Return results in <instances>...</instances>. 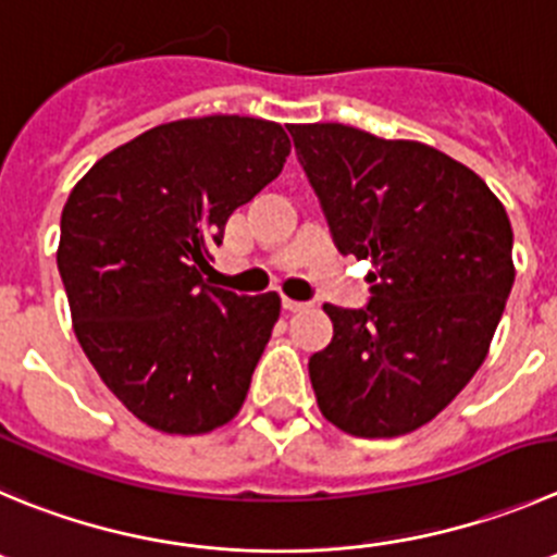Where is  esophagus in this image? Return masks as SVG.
I'll return each mask as SVG.
<instances>
[{"label": "esophagus", "instance_id": "obj_1", "mask_svg": "<svg viewBox=\"0 0 557 557\" xmlns=\"http://www.w3.org/2000/svg\"><path fill=\"white\" fill-rule=\"evenodd\" d=\"M283 308L290 310V313H296V310H305L310 308L308 302H296V299H288V296H283Z\"/></svg>", "mask_w": 557, "mask_h": 557}]
</instances>
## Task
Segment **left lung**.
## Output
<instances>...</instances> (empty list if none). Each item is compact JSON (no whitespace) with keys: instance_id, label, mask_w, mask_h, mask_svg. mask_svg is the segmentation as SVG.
Returning <instances> with one entry per match:
<instances>
[{"instance_id":"1","label":"left lung","mask_w":557,"mask_h":557,"mask_svg":"<svg viewBox=\"0 0 557 557\" xmlns=\"http://www.w3.org/2000/svg\"><path fill=\"white\" fill-rule=\"evenodd\" d=\"M332 242L371 261L366 308L324 305L310 357L321 414L355 436H401L443 412L490 351L513 285L503 202L470 168L343 123L288 126Z\"/></svg>"}]
</instances>
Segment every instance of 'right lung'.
Returning <instances> with one entry per match:
<instances>
[{
    "instance_id": "1",
    "label": "right lung",
    "mask_w": 557,
    "mask_h": 557,
    "mask_svg": "<svg viewBox=\"0 0 557 557\" xmlns=\"http://www.w3.org/2000/svg\"><path fill=\"white\" fill-rule=\"evenodd\" d=\"M290 153L280 123L211 114L98 159L62 208L57 269L74 332L117 401L156 431L227 423L280 315L274 290L202 283L227 216Z\"/></svg>"
}]
</instances>
